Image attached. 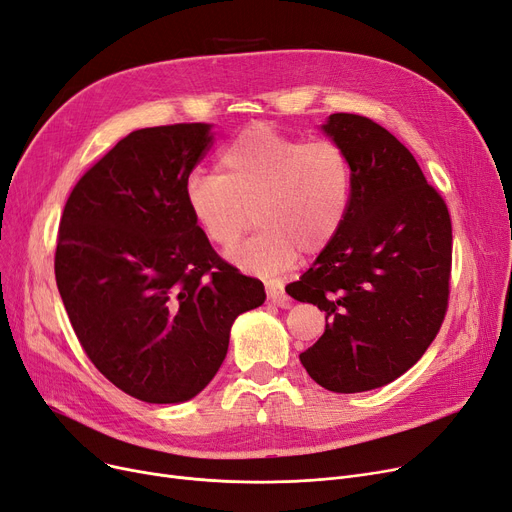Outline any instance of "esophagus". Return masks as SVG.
<instances>
[{
  "label": "esophagus",
  "instance_id": "esophagus-1",
  "mask_svg": "<svg viewBox=\"0 0 512 512\" xmlns=\"http://www.w3.org/2000/svg\"><path fill=\"white\" fill-rule=\"evenodd\" d=\"M268 299L272 301V303H276L278 307H291L293 305V299L286 295V291L282 286H278V284H270L268 286Z\"/></svg>",
  "mask_w": 512,
  "mask_h": 512
}]
</instances>
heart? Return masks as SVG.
Returning a JSON list of instances; mask_svg holds the SVG:
<instances>
[{
	"instance_id": "1",
	"label": "heart",
	"mask_w": 512,
	"mask_h": 512,
	"mask_svg": "<svg viewBox=\"0 0 512 512\" xmlns=\"http://www.w3.org/2000/svg\"><path fill=\"white\" fill-rule=\"evenodd\" d=\"M353 190L347 152L330 140L305 142L272 125H251L219 152L217 173H192L184 203L211 244L230 249L249 224L259 230L228 253L242 272L272 276L301 251L316 255L341 232Z\"/></svg>"
}]
</instances>
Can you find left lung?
I'll return each instance as SVG.
<instances>
[{"instance_id": "obj_1", "label": "left lung", "mask_w": 512, "mask_h": 512, "mask_svg": "<svg viewBox=\"0 0 512 512\" xmlns=\"http://www.w3.org/2000/svg\"><path fill=\"white\" fill-rule=\"evenodd\" d=\"M322 129L349 157L351 205L288 295L326 314L324 335L299 355L307 374L328 391L360 393L402 376L437 337L450 299L452 219L385 127L335 113Z\"/></svg>"}]
</instances>
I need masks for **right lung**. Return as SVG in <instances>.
<instances>
[{
  "mask_svg": "<svg viewBox=\"0 0 512 512\" xmlns=\"http://www.w3.org/2000/svg\"><path fill=\"white\" fill-rule=\"evenodd\" d=\"M207 123L131 131L64 205L56 284L87 358L127 395L177 404L224 362L232 322L263 284L198 232L184 184L211 148Z\"/></svg>",
  "mask_w": 512,
  "mask_h": 512,
  "instance_id": "1",
  "label": "right lung"
}]
</instances>
